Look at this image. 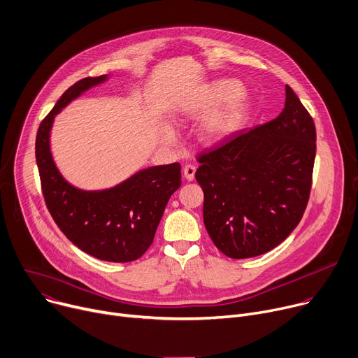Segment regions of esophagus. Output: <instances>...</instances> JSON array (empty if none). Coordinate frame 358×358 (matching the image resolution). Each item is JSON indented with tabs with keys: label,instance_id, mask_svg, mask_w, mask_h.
<instances>
[{
	"label": "esophagus",
	"instance_id": "34e87169",
	"mask_svg": "<svg viewBox=\"0 0 358 358\" xmlns=\"http://www.w3.org/2000/svg\"><path fill=\"white\" fill-rule=\"evenodd\" d=\"M182 174H184V178L188 180V181H192L194 180V176H196V167L191 166V164H187L182 167Z\"/></svg>",
	"mask_w": 358,
	"mask_h": 358
}]
</instances>
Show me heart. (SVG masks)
<instances>
[{"label": "heart", "instance_id": "b5f03b06", "mask_svg": "<svg viewBox=\"0 0 358 358\" xmlns=\"http://www.w3.org/2000/svg\"><path fill=\"white\" fill-rule=\"evenodd\" d=\"M243 94L244 85L238 80H214L180 100L177 114L181 118H194L210 113L200 124L199 134L204 144L220 145L238 131L248 115Z\"/></svg>", "mask_w": 358, "mask_h": 358}]
</instances>
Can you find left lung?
I'll return each instance as SVG.
<instances>
[{"mask_svg": "<svg viewBox=\"0 0 358 358\" xmlns=\"http://www.w3.org/2000/svg\"><path fill=\"white\" fill-rule=\"evenodd\" d=\"M314 158V121L288 85L277 118L200 155L196 180L215 247L240 259L284 241L306 210Z\"/></svg>", "mask_w": 358, "mask_h": 358, "instance_id": "left-lung-1", "label": "left lung"}]
</instances>
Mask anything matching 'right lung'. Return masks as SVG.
Wrapping results in <instances>:
<instances>
[{
    "instance_id": "right-lung-1",
    "label": "right lung",
    "mask_w": 358,
    "mask_h": 358,
    "mask_svg": "<svg viewBox=\"0 0 358 358\" xmlns=\"http://www.w3.org/2000/svg\"><path fill=\"white\" fill-rule=\"evenodd\" d=\"M108 78L110 76L83 78L61 95L40 124L36 158L44 199L59 230L81 251L95 258L128 263L140 258L151 245L162 213L181 185L178 162L138 170L110 188L84 189L61 174L51 151L55 115Z\"/></svg>"
}]
</instances>
